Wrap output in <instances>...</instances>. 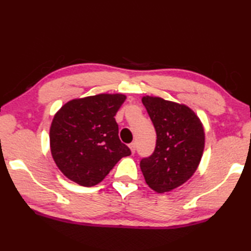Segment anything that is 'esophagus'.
<instances>
[{
  "mask_svg": "<svg viewBox=\"0 0 251 251\" xmlns=\"http://www.w3.org/2000/svg\"><path fill=\"white\" fill-rule=\"evenodd\" d=\"M129 148H130L131 154H135V151H136V144H135V143H131V144H129Z\"/></svg>",
  "mask_w": 251,
  "mask_h": 251,
  "instance_id": "obj_1",
  "label": "esophagus"
}]
</instances>
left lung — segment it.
Masks as SVG:
<instances>
[{"mask_svg": "<svg viewBox=\"0 0 251 251\" xmlns=\"http://www.w3.org/2000/svg\"><path fill=\"white\" fill-rule=\"evenodd\" d=\"M154 124L155 151L141 160L146 184L163 194L181 186L197 171L205 147L202 123L192 108L161 97L142 99Z\"/></svg>", "mask_w": 251, "mask_h": 251, "instance_id": "8db88e82", "label": "left lung"}]
</instances>
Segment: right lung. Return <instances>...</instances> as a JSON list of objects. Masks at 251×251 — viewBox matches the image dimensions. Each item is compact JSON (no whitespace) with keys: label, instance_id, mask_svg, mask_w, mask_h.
I'll use <instances>...</instances> for the list:
<instances>
[{"label":"right lung","instance_id":"1","mask_svg":"<svg viewBox=\"0 0 251 251\" xmlns=\"http://www.w3.org/2000/svg\"><path fill=\"white\" fill-rule=\"evenodd\" d=\"M124 94L75 99L62 106L50 128L52 157L70 180L92 187L104 179L130 150L118 137L115 115Z\"/></svg>","mask_w":251,"mask_h":251}]
</instances>
